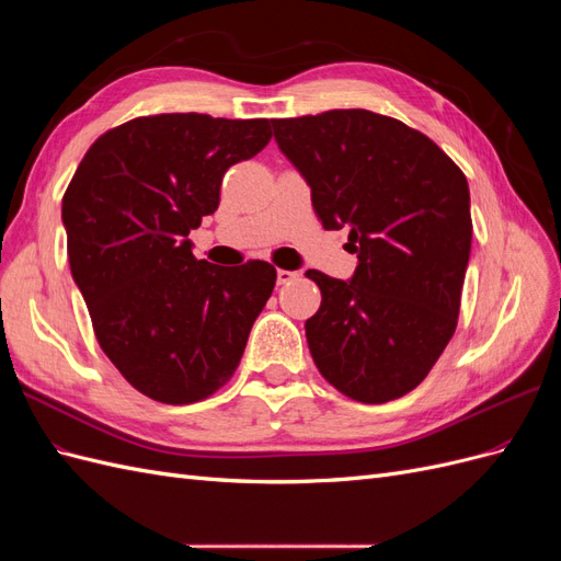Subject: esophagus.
I'll use <instances>...</instances> for the list:
<instances>
[{
    "label": "esophagus",
    "mask_w": 561,
    "mask_h": 561,
    "mask_svg": "<svg viewBox=\"0 0 561 561\" xmlns=\"http://www.w3.org/2000/svg\"><path fill=\"white\" fill-rule=\"evenodd\" d=\"M276 278H278V285H290L293 280H297V278H299V274H297V271H287V268H278V274H276Z\"/></svg>",
    "instance_id": "obj_1"
}]
</instances>
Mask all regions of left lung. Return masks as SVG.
<instances>
[{
  "label": "left lung",
  "instance_id": "1",
  "mask_svg": "<svg viewBox=\"0 0 561 561\" xmlns=\"http://www.w3.org/2000/svg\"><path fill=\"white\" fill-rule=\"evenodd\" d=\"M271 126L322 227H348L358 254L351 280L307 271L322 295L304 325L313 363L351 400L402 398L456 330L472 241L468 180L426 135L369 110Z\"/></svg>",
  "mask_w": 561,
  "mask_h": 561
}]
</instances>
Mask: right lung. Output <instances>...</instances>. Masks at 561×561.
I'll return each mask as SVG.
<instances>
[{"mask_svg":"<svg viewBox=\"0 0 561 561\" xmlns=\"http://www.w3.org/2000/svg\"><path fill=\"white\" fill-rule=\"evenodd\" d=\"M268 118L138 116L91 145L62 196L72 278L100 348L142 396L192 404L241 363L276 268L196 260L192 229L233 163L268 145Z\"/></svg>","mask_w":561,"mask_h":561,"instance_id":"obj_1","label":"right lung"}]
</instances>
